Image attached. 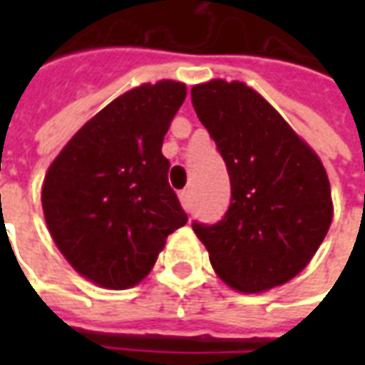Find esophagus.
Wrapping results in <instances>:
<instances>
[{"label":"esophagus","mask_w":365,"mask_h":365,"mask_svg":"<svg viewBox=\"0 0 365 365\" xmlns=\"http://www.w3.org/2000/svg\"><path fill=\"white\" fill-rule=\"evenodd\" d=\"M180 201H182V205L185 211H190L191 209V191L190 190H183L180 193Z\"/></svg>","instance_id":"1"}]
</instances>
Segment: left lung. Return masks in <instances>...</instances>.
I'll list each match as a JSON object with an SVG mask.
<instances>
[{"label": "left lung", "instance_id": "left-lung-1", "mask_svg": "<svg viewBox=\"0 0 365 365\" xmlns=\"http://www.w3.org/2000/svg\"><path fill=\"white\" fill-rule=\"evenodd\" d=\"M191 103L230 178L225 217L215 225L193 222L211 266L242 293L289 282L311 262L332 222L321 158L246 83H199L191 88Z\"/></svg>", "mask_w": 365, "mask_h": 365}]
</instances>
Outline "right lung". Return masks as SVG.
<instances>
[{
  "label": "right lung",
  "instance_id": "right-lung-1",
  "mask_svg": "<svg viewBox=\"0 0 365 365\" xmlns=\"http://www.w3.org/2000/svg\"><path fill=\"white\" fill-rule=\"evenodd\" d=\"M185 83H143L103 107L48 168L43 211L72 268L107 289L148 275L168 235L187 222L168 183L164 135Z\"/></svg>",
  "mask_w": 365,
  "mask_h": 365
}]
</instances>
